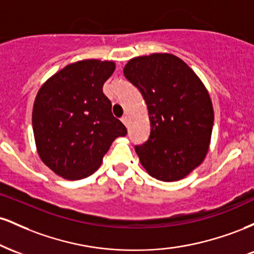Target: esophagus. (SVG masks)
Segmentation results:
<instances>
[{
    "mask_svg": "<svg viewBox=\"0 0 254 254\" xmlns=\"http://www.w3.org/2000/svg\"><path fill=\"white\" fill-rule=\"evenodd\" d=\"M122 122H123L124 125H127V124H129V118H127V116H124V117H122Z\"/></svg>",
    "mask_w": 254,
    "mask_h": 254,
    "instance_id": "1",
    "label": "esophagus"
}]
</instances>
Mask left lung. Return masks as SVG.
<instances>
[{
    "mask_svg": "<svg viewBox=\"0 0 254 254\" xmlns=\"http://www.w3.org/2000/svg\"><path fill=\"white\" fill-rule=\"evenodd\" d=\"M124 75L141 92L149 115V138L135 145L142 166L162 182L186 177L209 149L214 110L208 90L188 64L170 54L132 58Z\"/></svg>",
    "mask_w": 254,
    "mask_h": 254,
    "instance_id": "1",
    "label": "left lung"
}]
</instances>
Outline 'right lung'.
Segmentation results:
<instances>
[{
  "instance_id": "right-lung-1",
  "label": "right lung",
  "mask_w": 254,
  "mask_h": 254,
  "mask_svg": "<svg viewBox=\"0 0 254 254\" xmlns=\"http://www.w3.org/2000/svg\"><path fill=\"white\" fill-rule=\"evenodd\" d=\"M113 62L84 60L63 68L38 92L32 124L38 154L58 176L89 177L127 127L112 115L103 86L115 71Z\"/></svg>"
}]
</instances>
